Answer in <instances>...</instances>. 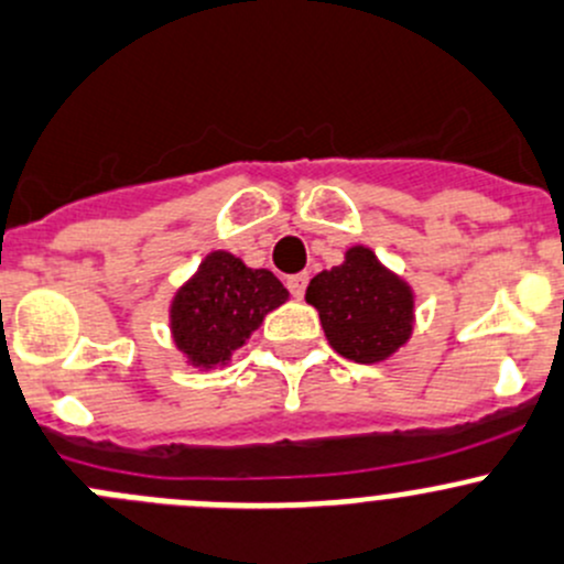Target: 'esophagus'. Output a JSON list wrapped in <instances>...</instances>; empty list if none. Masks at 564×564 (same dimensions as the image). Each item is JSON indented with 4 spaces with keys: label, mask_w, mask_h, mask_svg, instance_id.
I'll use <instances>...</instances> for the list:
<instances>
[{
    "label": "esophagus",
    "mask_w": 564,
    "mask_h": 564,
    "mask_svg": "<svg viewBox=\"0 0 564 564\" xmlns=\"http://www.w3.org/2000/svg\"><path fill=\"white\" fill-rule=\"evenodd\" d=\"M306 282H310V274H295V276H290V280H288L290 293H293L295 299H301V295H304V290H306Z\"/></svg>",
    "instance_id": "obj_1"
}]
</instances>
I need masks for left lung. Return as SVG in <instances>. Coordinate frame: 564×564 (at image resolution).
<instances>
[{
  "label": "left lung",
  "mask_w": 564,
  "mask_h": 564,
  "mask_svg": "<svg viewBox=\"0 0 564 564\" xmlns=\"http://www.w3.org/2000/svg\"><path fill=\"white\" fill-rule=\"evenodd\" d=\"M304 299L321 315L328 345L359 365L392 359L414 334V290L361 243L312 276Z\"/></svg>",
  "instance_id": "obj_1"
}]
</instances>
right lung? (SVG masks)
Segmentation results:
<instances>
[{
  "mask_svg": "<svg viewBox=\"0 0 564 564\" xmlns=\"http://www.w3.org/2000/svg\"><path fill=\"white\" fill-rule=\"evenodd\" d=\"M288 299V288L269 269H249L232 252L214 249L172 293V343L194 370L227 367L263 317Z\"/></svg>",
  "mask_w": 564,
  "mask_h": 564,
  "instance_id": "obj_1",
  "label": "right lung"
}]
</instances>
